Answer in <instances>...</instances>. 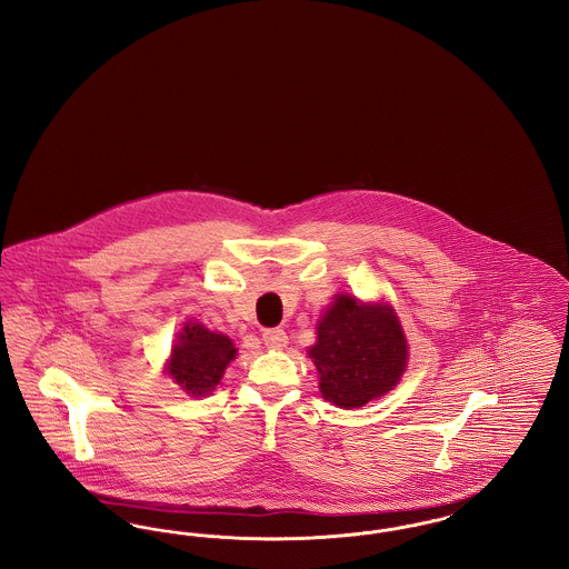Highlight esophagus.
Masks as SVG:
<instances>
[{
	"instance_id": "esophagus-1",
	"label": "esophagus",
	"mask_w": 569,
	"mask_h": 569,
	"mask_svg": "<svg viewBox=\"0 0 569 569\" xmlns=\"http://www.w3.org/2000/svg\"><path fill=\"white\" fill-rule=\"evenodd\" d=\"M262 341H264V346L271 348V350H281V348L288 343V335H286L283 328H267V330L262 332Z\"/></svg>"
}]
</instances>
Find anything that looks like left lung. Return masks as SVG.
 Instances as JSON below:
<instances>
[{
    "mask_svg": "<svg viewBox=\"0 0 569 569\" xmlns=\"http://www.w3.org/2000/svg\"><path fill=\"white\" fill-rule=\"evenodd\" d=\"M320 373V392L335 406L362 407L392 390L407 365V341L388 305L337 297L309 350Z\"/></svg>",
    "mask_w": 569,
    "mask_h": 569,
    "instance_id": "obj_1",
    "label": "left lung"
}]
</instances>
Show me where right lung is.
<instances>
[{"label": "right lung", "instance_id": "add662e5", "mask_svg": "<svg viewBox=\"0 0 569 569\" xmlns=\"http://www.w3.org/2000/svg\"><path fill=\"white\" fill-rule=\"evenodd\" d=\"M234 353L237 350L226 335L188 322L179 335V343L172 348L168 373L191 395H209Z\"/></svg>", "mask_w": 569, "mask_h": 569}]
</instances>
